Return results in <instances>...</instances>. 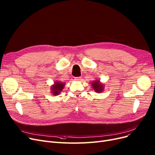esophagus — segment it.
Wrapping results in <instances>:
<instances>
[{
	"label": "esophagus",
	"instance_id": "1",
	"mask_svg": "<svg viewBox=\"0 0 155 155\" xmlns=\"http://www.w3.org/2000/svg\"><path fill=\"white\" fill-rule=\"evenodd\" d=\"M81 77H75L74 78V80H76V81H80V80H81Z\"/></svg>",
	"mask_w": 155,
	"mask_h": 155
}]
</instances>
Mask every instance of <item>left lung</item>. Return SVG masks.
<instances>
[{"instance_id":"obj_1","label":"left lung","mask_w":155,"mask_h":155,"mask_svg":"<svg viewBox=\"0 0 155 155\" xmlns=\"http://www.w3.org/2000/svg\"><path fill=\"white\" fill-rule=\"evenodd\" d=\"M92 87L97 93H101L104 91V84L101 82L99 80H94L92 83Z\"/></svg>"}]
</instances>
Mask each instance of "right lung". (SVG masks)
I'll list each match as a JSON object with an SVG mask.
<instances>
[{"instance_id": "add662e5", "label": "right lung", "mask_w": 155, "mask_h": 155, "mask_svg": "<svg viewBox=\"0 0 155 155\" xmlns=\"http://www.w3.org/2000/svg\"><path fill=\"white\" fill-rule=\"evenodd\" d=\"M65 86V84L61 82L56 81L54 83L53 85L51 86V93L53 94V96H58V94L61 92L64 87Z\"/></svg>"}]
</instances>
